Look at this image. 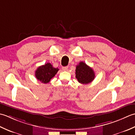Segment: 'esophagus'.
<instances>
[{
    "mask_svg": "<svg viewBox=\"0 0 135 135\" xmlns=\"http://www.w3.org/2000/svg\"><path fill=\"white\" fill-rule=\"evenodd\" d=\"M62 70L64 71H67L68 70V66H65V67H63L62 68Z\"/></svg>",
    "mask_w": 135,
    "mask_h": 135,
    "instance_id": "34e87169",
    "label": "esophagus"
}]
</instances>
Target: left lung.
Listing matches in <instances>:
<instances>
[{
  "label": "left lung",
  "instance_id": "8db88e82",
  "mask_svg": "<svg viewBox=\"0 0 135 135\" xmlns=\"http://www.w3.org/2000/svg\"><path fill=\"white\" fill-rule=\"evenodd\" d=\"M76 78L81 84H89L95 78V73L91 68L83 62H80L76 66Z\"/></svg>",
  "mask_w": 135,
  "mask_h": 135
}]
</instances>
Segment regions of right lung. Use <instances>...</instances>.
<instances>
[{
  "label": "right lung",
  "mask_w": 135,
  "mask_h": 135,
  "mask_svg": "<svg viewBox=\"0 0 135 135\" xmlns=\"http://www.w3.org/2000/svg\"><path fill=\"white\" fill-rule=\"evenodd\" d=\"M59 70L58 68H55L50 63H47L44 65L38 67L35 70V76L41 83L46 84L50 81Z\"/></svg>",
  "instance_id": "right-lung-1"
}]
</instances>
